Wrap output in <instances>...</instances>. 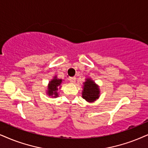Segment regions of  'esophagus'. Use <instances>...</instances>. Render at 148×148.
<instances>
[{
	"label": "esophagus",
	"instance_id": "1",
	"mask_svg": "<svg viewBox=\"0 0 148 148\" xmlns=\"http://www.w3.org/2000/svg\"><path fill=\"white\" fill-rule=\"evenodd\" d=\"M69 80H70V83H74L76 82V78L75 77H70Z\"/></svg>",
	"mask_w": 148,
	"mask_h": 148
}]
</instances>
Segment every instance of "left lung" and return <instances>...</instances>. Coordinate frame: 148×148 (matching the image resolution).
<instances>
[{
    "mask_svg": "<svg viewBox=\"0 0 148 148\" xmlns=\"http://www.w3.org/2000/svg\"><path fill=\"white\" fill-rule=\"evenodd\" d=\"M82 97L88 102H94L100 98V90L98 85L91 78H87L83 83Z\"/></svg>",
    "mask_w": 148,
    "mask_h": 148,
    "instance_id": "1",
    "label": "left lung"
}]
</instances>
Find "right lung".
I'll use <instances>...</instances> for the list:
<instances>
[{
  "label": "right lung",
  "instance_id": "obj_1",
  "mask_svg": "<svg viewBox=\"0 0 148 148\" xmlns=\"http://www.w3.org/2000/svg\"><path fill=\"white\" fill-rule=\"evenodd\" d=\"M63 83V80L61 78H58L57 76H55L48 83L46 94L48 96L52 98H57L59 97V89L61 87V84Z\"/></svg>",
  "mask_w": 148,
  "mask_h": 148
}]
</instances>
